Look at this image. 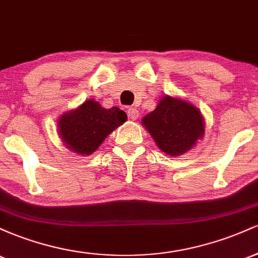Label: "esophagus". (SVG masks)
Segmentation results:
<instances>
[{"mask_svg":"<svg viewBox=\"0 0 258 258\" xmlns=\"http://www.w3.org/2000/svg\"><path fill=\"white\" fill-rule=\"evenodd\" d=\"M127 114H128V117L131 120H137L139 116V111L136 108H128L127 110Z\"/></svg>","mask_w":258,"mask_h":258,"instance_id":"1","label":"esophagus"}]
</instances>
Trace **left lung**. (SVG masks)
<instances>
[{
  "instance_id": "8db88e82",
  "label": "left lung",
  "mask_w": 258,
  "mask_h": 258,
  "mask_svg": "<svg viewBox=\"0 0 258 258\" xmlns=\"http://www.w3.org/2000/svg\"><path fill=\"white\" fill-rule=\"evenodd\" d=\"M142 122L156 146L171 156L188 152L204 135L200 111L189 103L168 96L160 100L155 110L146 115Z\"/></svg>"
}]
</instances>
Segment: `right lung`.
I'll list each match as a JSON object with an SVG mask.
<instances>
[{"instance_id":"1","label":"right lung","mask_w":258,"mask_h":258,"mask_svg":"<svg viewBox=\"0 0 258 258\" xmlns=\"http://www.w3.org/2000/svg\"><path fill=\"white\" fill-rule=\"evenodd\" d=\"M127 120L125 111L114 106L104 109L93 99L76 110L67 112L59 120V135L69 149L90 155L116 127Z\"/></svg>"}]
</instances>
